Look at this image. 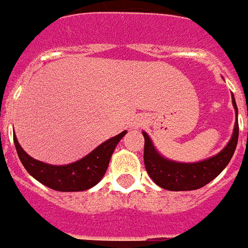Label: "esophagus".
Listing matches in <instances>:
<instances>
[{
	"mask_svg": "<svg viewBox=\"0 0 248 248\" xmlns=\"http://www.w3.org/2000/svg\"><path fill=\"white\" fill-rule=\"evenodd\" d=\"M143 125V123H141V120H135L134 123H131V126H133V128H135V129H138V128H140V126Z\"/></svg>",
	"mask_w": 248,
	"mask_h": 248,
	"instance_id": "esophagus-1",
	"label": "esophagus"
}]
</instances>
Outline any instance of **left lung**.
<instances>
[{"mask_svg":"<svg viewBox=\"0 0 248 248\" xmlns=\"http://www.w3.org/2000/svg\"><path fill=\"white\" fill-rule=\"evenodd\" d=\"M232 103L237 114V105L232 95ZM144 135V164L149 176L156 185L170 191H189L200 189L212 181L230 163L235 153L238 140V123L236 119L235 129L231 140L217 155L206 159L200 163L181 164L164 159L157 154L150 138L146 133Z\"/></svg>","mask_w":248,"mask_h":248,"instance_id":"8db88e82","label":"left lung"}]
</instances>
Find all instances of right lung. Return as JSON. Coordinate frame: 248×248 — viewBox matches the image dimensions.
<instances>
[{"label":"right lung","mask_w":248,"mask_h":248,"mask_svg":"<svg viewBox=\"0 0 248 248\" xmlns=\"http://www.w3.org/2000/svg\"><path fill=\"white\" fill-rule=\"evenodd\" d=\"M126 131H122L117 137L110 138L91 154L68 165H49L31 157L18 144L16 135L13 137L15 146L22 165L28 174L43 185L57 191H83L97 185L104 176L113 151Z\"/></svg>","instance_id":"add662e5"}]
</instances>
